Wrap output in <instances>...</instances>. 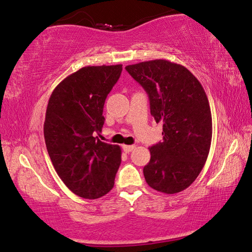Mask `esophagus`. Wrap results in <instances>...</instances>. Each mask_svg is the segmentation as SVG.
<instances>
[{"label":"esophagus","mask_w":252,"mask_h":252,"mask_svg":"<svg viewBox=\"0 0 252 252\" xmlns=\"http://www.w3.org/2000/svg\"><path fill=\"white\" fill-rule=\"evenodd\" d=\"M122 149L126 153H130L135 149V145H122Z\"/></svg>","instance_id":"esophagus-1"}]
</instances>
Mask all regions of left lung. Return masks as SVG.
<instances>
[{
	"label": "left lung",
	"instance_id": "obj_1",
	"mask_svg": "<svg viewBox=\"0 0 252 252\" xmlns=\"http://www.w3.org/2000/svg\"><path fill=\"white\" fill-rule=\"evenodd\" d=\"M126 69L148 94L155 121L163 123V142L150 148L145 181L161 193H180L197 178L209 153L213 122L207 95L187 68L166 59Z\"/></svg>",
	"mask_w": 252,
	"mask_h": 252
}]
</instances>
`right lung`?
Listing matches in <instances>:
<instances>
[{"mask_svg": "<svg viewBox=\"0 0 252 252\" xmlns=\"http://www.w3.org/2000/svg\"><path fill=\"white\" fill-rule=\"evenodd\" d=\"M122 65L87 66L66 77L50 94L44 123L49 158L72 193L95 199L109 193L121 164L120 146L104 143V101Z\"/></svg>", "mask_w": 252, "mask_h": 252, "instance_id": "add662e5", "label": "right lung"}]
</instances>
